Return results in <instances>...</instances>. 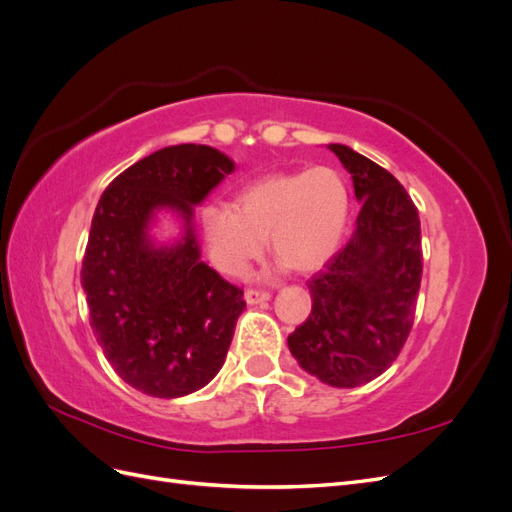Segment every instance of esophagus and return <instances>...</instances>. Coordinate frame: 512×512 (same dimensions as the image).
Segmentation results:
<instances>
[{
  "instance_id": "34e87169",
  "label": "esophagus",
  "mask_w": 512,
  "mask_h": 512,
  "mask_svg": "<svg viewBox=\"0 0 512 512\" xmlns=\"http://www.w3.org/2000/svg\"><path fill=\"white\" fill-rule=\"evenodd\" d=\"M245 303L247 305H258V303H265L271 299V294L265 290H245Z\"/></svg>"
}]
</instances>
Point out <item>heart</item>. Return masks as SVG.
Segmentation results:
<instances>
[{
    "label": "heart",
    "mask_w": 512,
    "mask_h": 512,
    "mask_svg": "<svg viewBox=\"0 0 512 512\" xmlns=\"http://www.w3.org/2000/svg\"><path fill=\"white\" fill-rule=\"evenodd\" d=\"M350 215L344 177L329 166L262 177L239 192L235 207L207 205L203 232L215 269L243 277L262 254L265 237L275 271L320 269L342 245Z\"/></svg>",
    "instance_id": "heart-1"
}]
</instances>
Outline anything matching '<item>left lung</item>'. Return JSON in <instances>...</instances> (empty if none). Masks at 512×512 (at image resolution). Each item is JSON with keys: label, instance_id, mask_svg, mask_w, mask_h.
<instances>
[{"label": "left lung", "instance_id": "1", "mask_svg": "<svg viewBox=\"0 0 512 512\" xmlns=\"http://www.w3.org/2000/svg\"><path fill=\"white\" fill-rule=\"evenodd\" d=\"M327 147L352 175L361 211L348 245L307 282L312 314L288 348L309 376L354 389L384 374L406 344L423 275L421 222L389 170L346 145Z\"/></svg>", "mask_w": 512, "mask_h": 512}]
</instances>
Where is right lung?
Segmentation results:
<instances>
[{
  "mask_svg": "<svg viewBox=\"0 0 512 512\" xmlns=\"http://www.w3.org/2000/svg\"><path fill=\"white\" fill-rule=\"evenodd\" d=\"M232 170L218 149L173 145L100 196L81 271L91 329L117 376L145 395H190L226 361L243 290L200 260L194 209ZM160 212L180 222L175 240L152 235Z\"/></svg>",
  "mask_w": 512,
  "mask_h": 512,
  "instance_id": "right-lung-1",
  "label": "right lung"
}]
</instances>
